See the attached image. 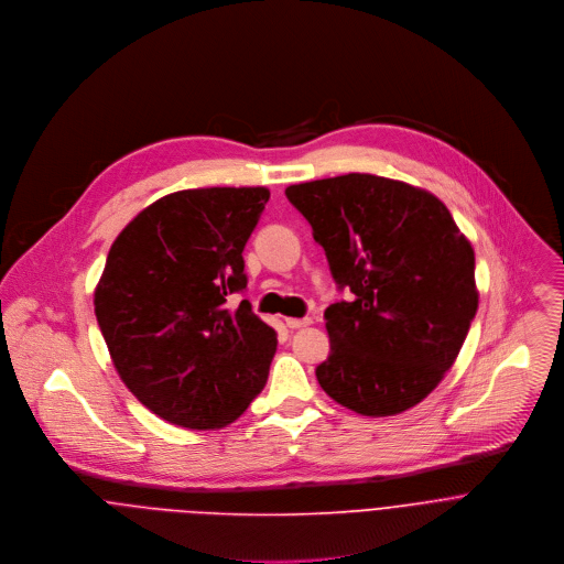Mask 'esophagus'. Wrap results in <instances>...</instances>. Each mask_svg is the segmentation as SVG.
I'll use <instances>...</instances> for the list:
<instances>
[{
    "instance_id": "esophagus-1",
    "label": "esophagus",
    "mask_w": 564,
    "mask_h": 564,
    "mask_svg": "<svg viewBox=\"0 0 564 564\" xmlns=\"http://www.w3.org/2000/svg\"><path fill=\"white\" fill-rule=\"evenodd\" d=\"M308 324H311V317H286L289 328H302V326H308Z\"/></svg>"
}]
</instances>
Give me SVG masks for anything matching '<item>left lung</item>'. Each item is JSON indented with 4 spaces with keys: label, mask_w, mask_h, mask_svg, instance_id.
Instances as JSON below:
<instances>
[{
    "label": "left lung",
    "mask_w": 564,
    "mask_h": 564,
    "mask_svg": "<svg viewBox=\"0 0 564 564\" xmlns=\"http://www.w3.org/2000/svg\"><path fill=\"white\" fill-rule=\"evenodd\" d=\"M284 193L351 293L324 311L319 387L362 415L415 406L456 362L478 311L469 240L437 197L404 182L349 173Z\"/></svg>",
    "instance_id": "left-lung-1"
}]
</instances>
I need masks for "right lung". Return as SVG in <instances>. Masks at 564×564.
I'll return each mask as SVG.
<instances>
[{"label": "right lung", "mask_w": 564, "mask_h": 564, "mask_svg": "<svg viewBox=\"0 0 564 564\" xmlns=\"http://www.w3.org/2000/svg\"><path fill=\"white\" fill-rule=\"evenodd\" d=\"M269 191L193 188L144 208L112 242L95 315L120 378L162 420L219 429L264 389L278 333L247 300L242 251Z\"/></svg>", "instance_id": "obj_1"}]
</instances>
